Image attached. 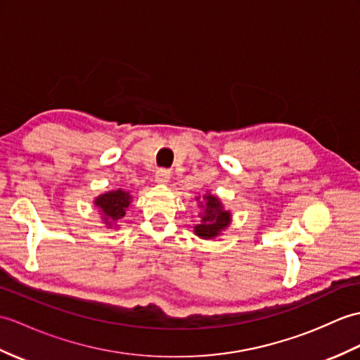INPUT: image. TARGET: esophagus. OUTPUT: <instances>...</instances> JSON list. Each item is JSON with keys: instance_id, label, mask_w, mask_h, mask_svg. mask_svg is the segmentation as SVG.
Returning a JSON list of instances; mask_svg holds the SVG:
<instances>
[{"instance_id": "esophagus-1", "label": "esophagus", "mask_w": 360, "mask_h": 360, "mask_svg": "<svg viewBox=\"0 0 360 360\" xmlns=\"http://www.w3.org/2000/svg\"><path fill=\"white\" fill-rule=\"evenodd\" d=\"M170 179V170L167 169H158L156 173H155V181L160 182V184H165L169 182Z\"/></svg>"}]
</instances>
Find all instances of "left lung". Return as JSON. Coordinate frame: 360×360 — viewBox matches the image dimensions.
<instances>
[{
  "label": "left lung",
  "mask_w": 360,
  "mask_h": 360,
  "mask_svg": "<svg viewBox=\"0 0 360 360\" xmlns=\"http://www.w3.org/2000/svg\"><path fill=\"white\" fill-rule=\"evenodd\" d=\"M199 199V196L196 198ZM200 207V222L195 225V235L202 239H213L219 236L221 233L229 227L231 222V214L229 210H224V205L219 200L210 193L202 196Z\"/></svg>",
  "instance_id": "1"
}]
</instances>
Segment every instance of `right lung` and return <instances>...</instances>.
Here are the masks:
<instances>
[{
    "instance_id": "right-lung-1",
    "label": "right lung",
    "mask_w": 360,
    "mask_h": 360,
    "mask_svg": "<svg viewBox=\"0 0 360 360\" xmlns=\"http://www.w3.org/2000/svg\"><path fill=\"white\" fill-rule=\"evenodd\" d=\"M131 202V195L124 190H113L107 193L99 195L94 204L101 212V218L108 229L116 225L121 218H124L125 210H127Z\"/></svg>"
}]
</instances>
